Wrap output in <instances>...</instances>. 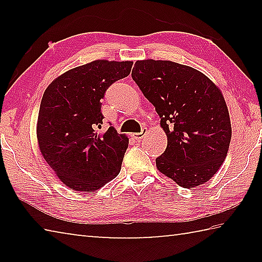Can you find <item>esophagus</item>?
<instances>
[{"label": "esophagus", "instance_id": "1", "mask_svg": "<svg viewBox=\"0 0 262 262\" xmlns=\"http://www.w3.org/2000/svg\"><path fill=\"white\" fill-rule=\"evenodd\" d=\"M147 133H148V129L145 127H143L142 128L141 133H135V134H133V137H134V140L136 141H141L145 135H147Z\"/></svg>", "mask_w": 262, "mask_h": 262}]
</instances>
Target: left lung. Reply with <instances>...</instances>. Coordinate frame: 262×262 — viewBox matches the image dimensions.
I'll return each mask as SVG.
<instances>
[{"label": "left lung", "instance_id": "obj_1", "mask_svg": "<svg viewBox=\"0 0 262 262\" xmlns=\"http://www.w3.org/2000/svg\"><path fill=\"white\" fill-rule=\"evenodd\" d=\"M132 77L166 133L158 170L184 188L207 183L223 164L231 141L220 89L199 70L171 61H136Z\"/></svg>", "mask_w": 262, "mask_h": 262}]
</instances>
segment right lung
I'll return each instance as SVG.
<instances>
[{"mask_svg": "<svg viewBox=\"0 0 262 262\" xmlns=\"http://www.w3.org/2000/svg\"><path fill=\"white\" fill-rule=\"evenodd\" d=\"M132 61L97 60L54 79L42 96L37 137L41 155L69 188L92 192L119 174L128 137L105 133L101 99L130 74Z\"/></svg>", "mask_w": 262, "mask_h": 262, "instance_id": "add662e5", "label": "right lung"}]
</instances>
